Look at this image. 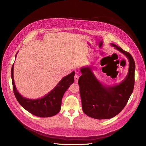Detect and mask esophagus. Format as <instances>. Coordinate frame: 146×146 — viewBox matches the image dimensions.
<instances>
[{"label": "esophagus", "instance_id": "34e87169", "mask_svg": "<svg viewBox=\"0 0 146 146\" xmlns=\"http://www.w3.org/2000/svg\"><path fill=\"white\" fill-rule=\"evenodd\" d=\"M78 78H79V76H78V75L77 74H76V75H75V76H74V81H75V82L77 83L78 82Z\"/></svg>", "mask_w": 146, "mask_h": 146}]
</instances>
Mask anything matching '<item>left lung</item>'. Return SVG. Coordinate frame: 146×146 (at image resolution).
<instances>
[{"label": "left lung", "mask_w": 146, "mask_h": 146, "mask_svg": "<svg viewBox=\"0 0 146 146\" xmlns=\"http://www.w3.org/2000/svg\"><path fill=\"white\" fill-rule=\"evenodd\" d=\"M111 46L124 55L129 60V71L125 78L118 84L107 85L94 75L92 66L80 68L78 79L82 110L87 116L96 119H107L116 116L125 107L133 91L135 63L132 56L111 43Z\"/></svg>", "instance_id": "1"}]
</instances>
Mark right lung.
Listing matches in <instances>:
<instances>
[{"label":"right lung","mask_w":146,"mask_h":146,"mask_svg":"<svg viewBox=\"0 0 146 146\" xmlns=\"http://www.w3.org/2000/svg\"><path fill=\"white\" fill-rule=\"evenodd\" d=\"M17 54V52L15 59ZM13 69L14 64L12 66L11 72L13 89L17 100L22 107L31 114L41 117H51L60 112L64 92L74 82V71L63 77L54 89L42 98L33 99L24 98L17 90L13 77Z\"/></svg>","instance_id":"1"}]
</instances>
